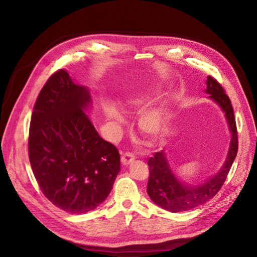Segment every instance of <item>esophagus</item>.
Wrapping results in <instances>:
<instances>
[{
	"mask_svg": "<svg viewBox=\"0 0 257 257\" xmlns=\"http://www.w3.org/2000/svg\"><path fill=\"white\" fill-rule=\"evenodd\" d=\"M134 159H136V158H134V155L130 152L124 153L120 157V161H121V164H123V166H128V165L132 164Z\"/></svg>",
	"mask_w": 257,
	"mask_h": 257,
	"instance_id": "obj_1",
	"label": "esophagus"
}]
</instances>
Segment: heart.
Returning a JSON list of instances; mask_svg holds the SVG:
<instances>
[{
  "mask_svg": "<svg viewBox=\"0 0 257 257\" xmlns=\"http://www.w3.org/2000/svg\"><path fill=\"white\" fill-rule=\"evenodd\" d=\"M153 99V92L147 90L136 96H132L127 100V107L130 112H140L151 103ZM107 117L114 120L117 124H124V117L121 116L113 108H108L106 110ZM169 123V110L165 105L150 108L143 112L139 120V127L141 131L147 137L157 139L163 134Z\"/></svg>",
  "mask_w": 257,
  "mask_h": 257,
  "instance_id": "obj_1",
  "label": "heart"
}]
</instances>
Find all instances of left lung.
<instances>
[{"instance_id": "8db88e82", "label": "left lung", "mask_w": 257, "mask_h": 257, "mask_svg": "<svg viewBox=\"0 0 257 257\" xmlns=\"http://www.w3.org/2000/svg\"><path fill=\"white\" fill-rule=\"evenodd\" d=\"M205 92L209 94L208 99L217 103L225 114L231 136L230 145L228 148L225 163L220 171L198 185L184 183L176 177L167 159L165 150L156 152L149 159L148 166L150 174L147 186L148 195L155 204L171 212L191 210L204 204L217 195L225 182L237 154V131L230 99L228 98L218 81L210 76H207Z\"/></svg>"}]
</instances>
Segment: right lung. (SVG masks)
Here are the masks:
<instances>
[{
	"label": "right lung",
	"mask_w": 257,
	"mask_h": 257,
	"mask_svg": "<svg viewBox=\"0 0 257 257\" xmlns=\"http://www.w3.org/2000/svg\"><path fill=\"white\" fill-rule=\"evenodd\" d=\"M86 86L65 70L52 75L40 90L29 130V159L44 195L60 209L85 213L110 194L120 171L116 148L104 141L85 111Z\"/></svg>",
	"instance_id": "add662e5"
}]
</instances>
